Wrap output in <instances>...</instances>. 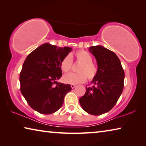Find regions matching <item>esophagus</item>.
I'll list each match as a JSON object with an SVG mask.
<instances>
[{
    "mask_svg": "<svg viewBox=\"0 0 146 146\" xmlns=\"http://www.w3.org/2000/svg\"><path fill=\"white\" fill-rule=\"evenodd\" d=\"M71 88H75L76 87V85L75 84H71Z\"/></svg>",
    "mask_w": 146,
    "mask_h": 146,
    "instance_id": "esophagus-1",
    "label": "esophagus"
}]
</instances>
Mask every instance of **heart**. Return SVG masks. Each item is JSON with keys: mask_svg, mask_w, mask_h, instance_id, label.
I'll return each instance as SVG.
<instances>
[{"mask_svg": "<svg viewBox=\"0 0 146 146\" xmlns=\"http://www.w3.org/2000/svg\"><path fill=\"white\" fill-rule=\"evenodd\" d=\"M76 61L80 63L77 68L78 73H71L63 76V81L71 84L84 83L87 80H93L97 76L98 68L92 60L93 58L90 53L85 50H78L74 53ZM73 60L70 55H66L60 62V69L64 73H68L72 67Z\"/></svg>", "mask_w": 146, "mask_h": 146, "instance_id": "heart-1", "label": "heart"}]
</instances>
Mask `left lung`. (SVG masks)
<instances>
[{
  "mask_svg": "<svg viewBox=\"0 0 146 146\" xmlns=\"http://www.w3.org/2000/svg\"><path fill=\"white\" fill-rule=\"evenodd\" d=\"M89 51L97 60L98 73L92 87L86 88L79 102L88 113L100 115L111 110L123 89L124 71L117 55L102 46H91Z\"/></svg>",
  "mask_w": 146,
  "mask_h": 146,
  "instance_id": "obj_1",
  "label": "left lung"
}]
</instances>
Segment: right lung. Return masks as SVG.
Returning a JSON list of instances; mask_svg holds the SVG:
<instances>
[{"label": "right lung", "instance_id": "right-lung-1", "mask_svg": "<svg viewBox=\"0 0 146 146\" xmlns=\"http://www.w3.org/2000/svg\"><path fill=\"white\" fill-rule=\"evenodd\" d=\"M71 50L69 47L44 44L29 53L24 61L20 73L21 91L29 106L40 114L58 111L65 95L71 90L70 84L56 82L62 75L60 62Z\"/></svg>", "mask_w": 146, "mask_h": 146}]
</instances>
